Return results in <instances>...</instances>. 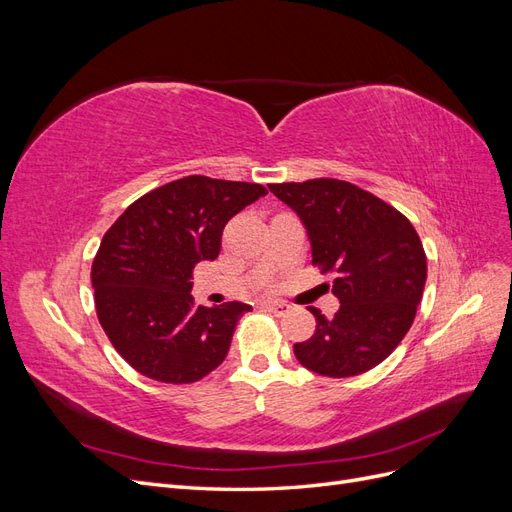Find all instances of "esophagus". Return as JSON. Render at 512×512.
I'll return each mask as SVG.
<instances>
[{"mask_svg": "<svg viewBox=\"0 0 512 512\" xmlns=\"http://www.w3.org/2000/svg\"><path fill=\"white\" fill-rule=\"evenodd\" d=\"M262 307L269 309V312L275 314V316H286V314H290V309H292L284 301H265V303H262Z\"/></svg>", "mask_w": 512, "mask_h": 512, "instance_id": "1", "label": "esophagus"}]
</instances>
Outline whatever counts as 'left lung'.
I'll return each instance as SVG.
<instances>
[{
    "instance_id": "left-lung-1",
    "label": "left lung",
    "mask_w": 512,
    "mask_h": 512,
    "mask_svg": "<svg viewBox=\"0 0 512 512\" xmlns=\"http://www.w3.org/2000/svg\"><path fill=\"white\" fill-rule=\"evenodd\" d=\"M269 190L299 215L314 265L337 273V314L329 320L309 307L316 331L294 344L299 363L329 378L376 367L406 337L423 299L427 258L414 226L348 181L273 183Z\"/></svg>"
}]
</instances>
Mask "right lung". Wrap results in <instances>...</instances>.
Returning <instances> with one entry per match:
<instances>
[{"label": "right lung", "mask_w": 512, "mask_h": 512, "mask_svg": "<svg viewBox=\"0 0 512 512\" xmlns=\"http://www.w3.org/2000/svg\"><path fill=\"white\" fill-rule=\"evenodd\" d=\"M265 194L260 183L183 177L138 198L106 230L91 267L98 320L143 376L188 384L226 359L252 305L196 307L192 271L218 258L226 222Z\"/></svg>", "instance_id": "right-lung-1"}]
</instances>
